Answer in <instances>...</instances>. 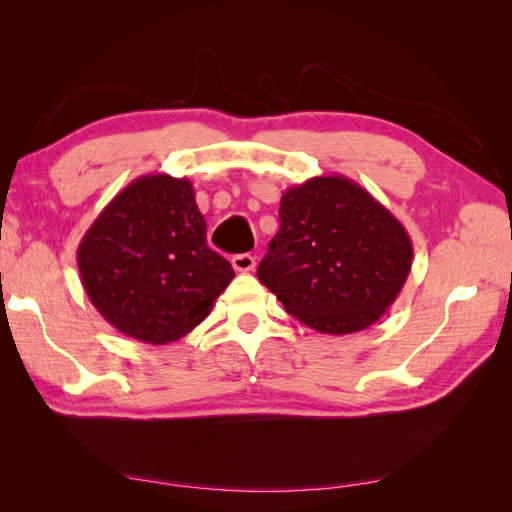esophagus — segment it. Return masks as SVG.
I'll list each match as a JSON object with an SVG mask.
<instances>
[{
    "instance_id": "esophagus-1",
    "label": "esophagus",
    "mask_w": 512,
    "mask_h": 512,
    "mask_svg": "<svg viewBox=\"0 0 512 512\" xmlns=\"http://www.w3.org/2000/svg\"><path fill=\"white\" fill-rule=\"evenodd\" d=\"M230 262H232V269L239 273L254 271V267H256V258L252 254H237V256H232Z\"/></svg>"
}]
</instances>
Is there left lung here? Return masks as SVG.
I'll use <instances>...</instances> for the list:
<instances>
[{
    "mask_svg": "<svg viewBox=\"0 0 512 512\" xmlns=\"http://www.w3.org/2000/svg\"><path fill=\"white\" fill-rule=\"evenodd\" d=\"M412 254L406 228L365 188L344 175H320L284 192L280 230L258 280L309 329L348 335L395 303Z\"/></svg>",
    "mask_w": 512,
    "mask_h": 512,
    "instance_id": "8db88e82",
    "label": "left lung"
}]
</instances>
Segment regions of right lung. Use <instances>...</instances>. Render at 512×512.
I'll return each instance as SVG.
<instances>
[{
    "instance_id": "right-lung-1",
    "label": "right lung",
    "mask_w": 512,
    "mask_h": 512,
    "mask_svg": "<svg viewBox=\"0 0 512 512\" xmlns=\"http://www.w3.org/2000/svg\"><path fill=\"white\" fill-rule=\"evenodd\" d=\"M76 265L102 318L153 346L188 335L235 277L207 245L190 179L164 173L134 179L100 211Z\"/></svg>"
}]
</instances>
